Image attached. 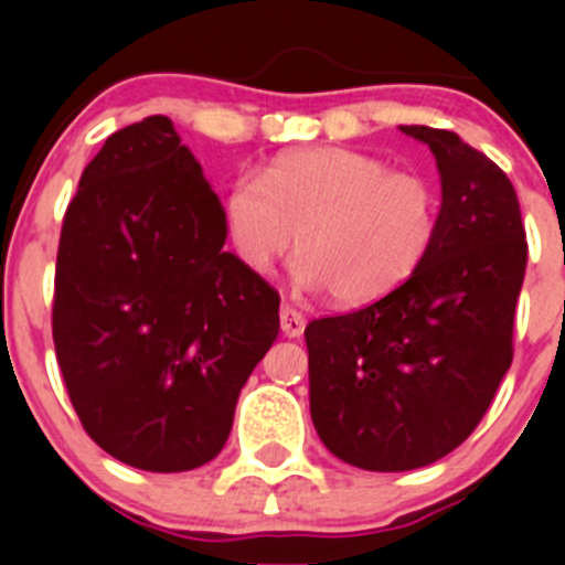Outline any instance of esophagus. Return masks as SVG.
<instances>
[{"label":"esophagus","instance_id":"obj_1","mask_svg":"<svg viewBox=\"0 0 565 565\" xmlns=\"http://www.w3.org/2000/svg\"><path fill=\"white\" fill-rule=\"evenodd\" d=\"M306 328V317L300 315L298 309H292V306H281V330L284 335H289V339H295V335L303 333Z\"/></svg>","mask_w":565,"mask_h":565}]
</instances>
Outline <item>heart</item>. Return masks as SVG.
Returning <instances> with one entry per match:
<instances>
[{"label":"heart","instance_id":"heart-1","mask_svg":"<svg viewBox=\"0 0 565 565\" xmlns=\"http://www.w3.org/2000/svg\"><path fill=\"white\" fill-rule=\"evenodd\" d=\"M224 224L237 259L267 276L295 232V276L339 306H366L402 287L440 226V193L424 174L369 152L306 147L281 152L259 180L226 188Z\"/></svg>","mask_w":565,"mask_h":565}]
</instances>
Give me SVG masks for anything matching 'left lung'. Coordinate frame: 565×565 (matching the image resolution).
Listing matches in <instances>:
<instances>
[{"mask_svg":"<svg viewBox=\"0 0 565 565\" xmlns=\"http://www.w3.org/2000/svg\"><path fill=\"white\" fill-rule=\"evenodd\" d=\"M435 152L440 226L385 298L306 324L311 420L361 470L431 465L481 424L514 358L527 241L503 169L451 130L402 125Z\"/></svg>","mask_w":565,"mask_h":565,"instance_id":"left-lung-1","label":"left lung"}]
</instances>
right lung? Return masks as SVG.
Listing matches in <instances>:
<instances>
[{"mask_svg":"<svg viewBox=\"0 0 565 565\" xmlns=\"http://www.w3.org/2000/svg\"><path fill=\"white\" fill-rule=\"evenodd\" d=\"M224 207L172 119L106 139L62 221L56 363L84 431L150 472L207 465L278 335L276 289L224 250Z\"/></svg>","mask_w":565,"mask_h":565,"instance_id":"obj_1","label":"right lung"}]
</instances>
